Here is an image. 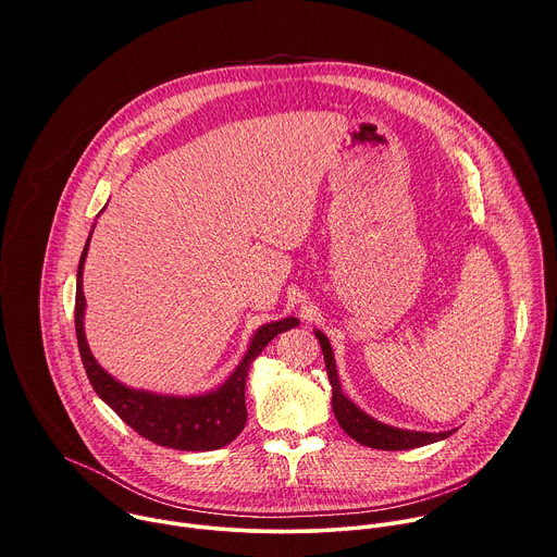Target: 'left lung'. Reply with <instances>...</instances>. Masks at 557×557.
Masks as SVG:
<instances>
[{
  "instance_id": "8db88e82",
  "label": "left lung",
  "mask_w": 557,
  "mask_h": 557,
  "mask_svg": "<svg viewBox=\"0 0 557 557\" xmlns=\"http://www.w3.org/2000/svg\"><path fill=\"white\" fill-rule=\"evenodd\" d=\"M314 337L322 346L324 361H326V372H329V379H331V385H333V412H335L342 430L350 438H355L357 443H361L366 447H372V449L396 451V449L423 447V445H430V443H436V441H443V438L451 436L454 430H447V432L401 430V428L385 425V423L372 419L370 414H366L342 392V383H339V374H337V366H335V355H333L329 337L320 331H314Z\"/></svg>"
}]
</instances>
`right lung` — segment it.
Wrapping results in <instances>:
<instances>
[{"instance_id":"add662e5","label":"right lung","mask_w":557,"mask_h":557,"mask_svg":"<svg viewBox=\"0 0 557 557\" xmlns=\"http://www.w3.org/2000/svg\"><path fill=\"white\" fill-rule=\"evenodd\" d=\"M92 237V233H90ZM90 237L84 247L82 260L76 271V301H74V329L78 352L86 368V374L101 399L143 438L183 451H209L228 445L237 434L245 430L247 423V404H245V385L249 376V366L264 350V346L284 331H290L299 324L297 317L271 322L260 326L251 344L228 374V379L205 394L194 396H174V394H156L147 389H134L108 374L95 355L90 352L84 314H86V295H84V264L88 258Z\"/></svg>"}]
</instances>
